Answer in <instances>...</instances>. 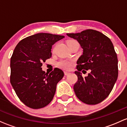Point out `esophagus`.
Segmentation results:
<instances>
[{
	"label": "esophagus",
	"mask_w": 127,
	"mask_h": 127,
	"mask_svg": "<svg viewBox=\"0 0 127 127\" xmlns=\"http://www.w3.org/2000/svg\"><path fill=\"white\" fill-rule=\"evenodd\" d=\"M70 74V73L69 72L64 71V75H69Z\"/></svg>",
	"instance_id": "1"
}]
</instances>
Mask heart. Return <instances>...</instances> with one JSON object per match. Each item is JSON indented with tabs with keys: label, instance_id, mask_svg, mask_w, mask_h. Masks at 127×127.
Returning a JSON list of instances; mask_svg holds the SVG:
<instances>
[{
	"label": "heart",
	"instance_id": "obj_1",
	"mask_svg": "<svg viewBox=\"0 0 127 127\" xmlns=\"http://www.w3.org/2000/svg\"><path fill=\"white\" fill-rule=\"evenodd\" d=\"M74 40H70L67 42H74ZM58 66H59L60 67L63 68V69H70L72 67V63L70 61H67V60H61L58 63Z\"/></svg>",
	"mask_w": 127,
	"mask_h": 127
}]
</instances>
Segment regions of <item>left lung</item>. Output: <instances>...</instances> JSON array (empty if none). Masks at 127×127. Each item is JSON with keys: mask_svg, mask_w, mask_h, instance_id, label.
<instances>
[{"mask_svg": "<svg viewBox=\"0 0 127 127\" xmlns=\"http://www.w3.org/2000/svg\"><path fill=\"white\" fill-rule=\"evenodd\" d=\"M66 34L77 40L83 49L75 72L78 77L75 93L85 103H99L110 94L118 77V60L113 43L101 32L91 29ZM83 69L91 70L85 78L80 72Z\"/></svg>", "mask_w": 127, "mask_h": 127, "instance_id": "1", "label": "left lung"}]
</instances>
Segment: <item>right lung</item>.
<instances>
[{"mask_svg": "<svg viewBox=\"0 0 127 127\" xmlns=\"http://www.w3.org/2000/svg\"><path fill=\"white\" fill-rule=\"evenodd\" d=\"M64 36L39 33L21 40L10 61V82L21 102L33 109L47 106L54 97L57 85L64 77L56 68L43 71L42 62L51 57L52 47Z\"/></svg>", "mask_w": 127, "mask_h": 127, "instance_id": "add662e5", "label": "right lung"}]
</instances>
